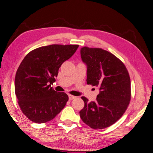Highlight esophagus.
I'll list each match as a JSON object with an SVG mask.
<instances>
[{
  "label": "esophagus",
  "instance_id": "esophagus-1",
  "mask_svg": "<svg viewBox=\"0 0 153 153\" xmlns=\"http://www.w3.org/2000/svg\"><path fill=\"white\" fill-rule=\"evenodd\" d=\"M76 97L75 96H73V95H69V100H73L74 99H75Z\"/></svg>",
  "mask_w": 153,
  "mask_h": 153
}]
</instances>
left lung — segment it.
I'll return each instance as SVG.
<instances>
[{
  "mask_svg": "<svg viewBox=\"0 0 153 153\" xmlns=\"http://www.w3.org/2000/svg\"><path fill=\"white\" fill-rule=\"evenodd\" d=\"M87 66V84L97 87L95 102L82 97L84 107L80 111L84 123L94 129L105 128L120 119L130 100V79L126 67L114 54L99 48L80 49Z\"/></svg>",
  "mask_w": 153,
  "mask_h": 153,
  "instance_id": "1",
  "label": "left lung"
}]
</instances>
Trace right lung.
<instances>
[{"instance_id": "1", "label": "right lung", "mask_w": 153, "mask_h": 153, "mask_svg": "<svg viewBox=\"0 0 153 153\" xmlns=\"http://www.w3.org/2000/svg\"><path fill=\"white\" fill-rule=\"evenodd\" d=\"M77 45H51L32 51L19 67L15 92L23 113L30 120L43 123L56 116L68 101L64 92L51 87L62 64L75 53Z\"/></svg>"}]
</instances>
